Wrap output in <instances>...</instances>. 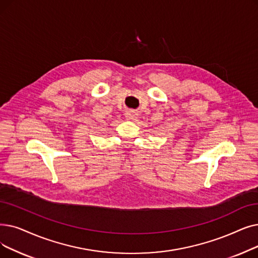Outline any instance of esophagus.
<instances>
[{"label":"esophagus","instance_id":"34e87169","mask_svg":"<svg viewBox=\"0 0 258 258\" xmlns=\"http://www.w3.org/2000/svg\"><path fill=\"white\" fill-rule=\"evenodd\" d=\"M125 118L127 120H136L138 118V114L134 110H127L125 113Z\"/></svg>","mask_w":258,"mask_h":258}]
</instances>
